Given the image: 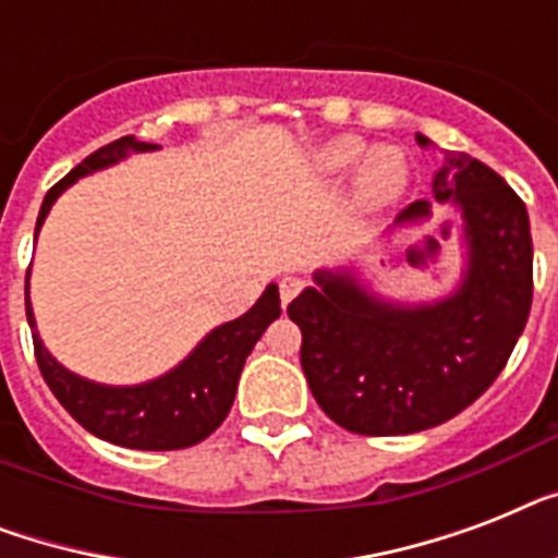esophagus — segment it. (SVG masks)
<instances>
[{
	"mask_svg": "<svg viewBox=\"0 0 558 558\" xmlns=\"http://www.w3.org/2000/svg\"><path fill=\"white\" fill-rule=\"evenodd\" d=\"M301 287H304V283H301V280H298V278H283V280H280V304L287 306L289 301H292V298H295L298 292H301Z\"/></svg>",
	"mask_w": 558,
	"mask_h": 558,
	"instance_id": "1",
	"label": "esophagus"
}]
</instances>
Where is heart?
Segmentation results:
<instances>
[{
    "label": "heart",
    "instance_id": "heart-1",
    "mask_svg": "<svg viewBox=\"0 0 558 558\" xmlns=\"http://www.w3.org/2000/svg\"><path fill=\"white\" fill-rule=\"evenodd\" d=\"M365 150L367 144L356 135H339V138L324 142L313 156L315 177H348ZM408 182H411V168H408L405 153L397 150V147H376L359 166L356 191H353L356 193V208L362 214H381V210L393 208L405 196Z\"/></svg>",
    "mask_w": 558,
    "mask_h": 558
}]
</instances>
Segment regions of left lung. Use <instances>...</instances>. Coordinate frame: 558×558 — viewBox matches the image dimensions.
I'll use <instances>...</instances> for the list:
<instances>
[{
    "instance_id": "1",
    "label": "left lung",
    "mask_w": 558,
    "mask_h": 558,
    "mask_svg": "<svg viewBox=\"0 0 558 558\" xmlns=\"http://www.w3.org/2000/svg\"><path fill=\"white\" fill-rule=\"evenodd\" d=\"M432 191L458 205L469 245L451 295L390 304L353 271H315V287L287 306L315 402L353 434L397 437L458 416L498 379L527 324L533 236L519 193L466 153H446ZM428 214L420 199L399 222Z\"/></svg>"
}]
</instances>
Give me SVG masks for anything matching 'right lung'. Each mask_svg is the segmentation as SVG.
I'll list each match as a JSON object with an SVG mask.
<instances>
[{
  "instance_id": "obj_1",
  "label": "right lung",
  "mask_w": 558,
  "mask_h": 558,
  "mask_svg": "<svg viewBox=\"0 0 558 558\" xmlns=\"http://www.w3.org/2000/svg\"><path fill=\"white\" fill-rule=\"evenodd\" d=\"M159 144L135 142V135H124V138L86 156L69 177L60 179L46 193L37 217V231L46 222L57 196L69 185H74L77 179L109 168V165L126 159L130 153H150ZM25 315H28L34 356H37L43 379L51 388V393L60 399V405L86 432L100 437V440L124 446V449L173 451L196 446L222 425V420L234 405L236 381H240L245 359L257 344V339L266 332V327L280 315V295L278 287L269 283L260 301L248 313L210 330L182 365H177L159 379L130 385V388H112V385L83 379L77 373L65 371L43 348L34 313H31L28 283H25Z\"/></svg>"
}]
</instances>
